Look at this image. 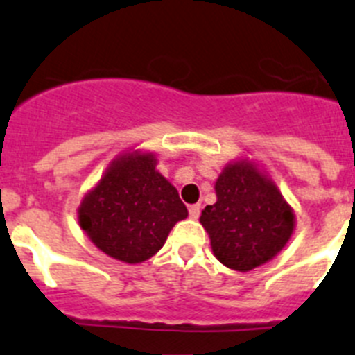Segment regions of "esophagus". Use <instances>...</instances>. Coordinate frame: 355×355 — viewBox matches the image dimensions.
I'll list each match as a JSON object with an SVG mask.
<instances>
[{"label":"esophagus","instance_id":"obj_1","mask_svg":"<svg viewBox=\"0 0 355 355\" xmlns=\"http://www.w3.org/2000/svg\"><path fill=\"white\" fill-rule=\"evenodd\" d=\"M200 203H195V205H189V218L191 220H198L200 216Z\"/></svg>","mask_w":355,"mask_h":355}]
</instances>
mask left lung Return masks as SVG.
<instances>
[{
	"label": "left lung",
	"instance_id": "8db88e82",
	"mask_svg": "<svg viewBox=\"0 0 355 355\" xmlns=\"http://www.w3.org/2000/svg\"><path fill=\"white\" fill-rule=\"evenodd\" d=\"M214 189L216 203L203 209L200 223L221 264L245 273L282 252L297 218L266 169L248 157L234 159L221 169Z\"/></svg>",
	"mask_w": 355,
	"mask_h": 355
}]
</instances>
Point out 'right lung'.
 Returning a JSON list of instances; mask_svg holds the SVG:
<instances>
[{
    "label": "right lung",
    "instance_id": "1",
    "mask_svg": "<svg viewBox=\"0 0 355 355\" xmlns=\"http://www.w3.org/2000/svg\"><path fill=\"white\" fill-rule=\"evenodd\" d=\"M76 212L92 245L126 264L153 257L187 218L177 187L157 169L155 153L135 148L110 162Z\"/></svg>",
    "mask_w": 355,
    "mask_h": 355
}]
</instances>
